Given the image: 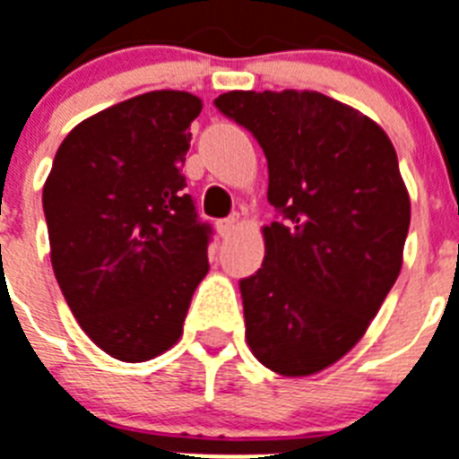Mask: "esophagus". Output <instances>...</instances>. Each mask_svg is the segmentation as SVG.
I'll list each match as a JSON object with an SVG mask.
<instances>
[{
	"label": "esophagus",
	"mask_w": 459,
	"mask_h": 459,
	"mask_svg": "<svg viewBox=\"0 0 459 459\" xmlns=\"http://www.w3.org/2000/svg\"><path fill=\"white\" fill-rule=\"evenodd\" d=\"M238 226H240V219H238V217L221 219V221H217L219 236H221V238H230V236H233V233H236Z\"/></svg>",
	"instance_id": "1"
}]
</instances>
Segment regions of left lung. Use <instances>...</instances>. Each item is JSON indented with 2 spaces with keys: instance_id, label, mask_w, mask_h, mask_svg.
<instances>
[{
  "instance_id": "1",
  "label": "left lung",
  "mask_w": 459,
  "mask_h": 459,
  "mask_svg": "<svg viewBox=\"0 0 459 459\" xmlns=\"http://www.w3.org/2000/svg\"><path fill=\"white\" fill-rule=\"evenodd\" d=\"M217 108L268 162L262 268L240 281L249 351L308 377L359 344L403 266L411 195L386 132L318 91H229Z\"/></svg>"
}]
</instances>
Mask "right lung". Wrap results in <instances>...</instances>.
Here are the masks:
<instances>
[{
  "mask_svg": "<svg viewBox=\"0 0 459 459\" xmlns=\"http://www.w3.org/2000/svg\"><path fill=\"white\" fill-rule=\"evenodd\" d=\"M203 100L158 89L82 120L44 181L51 266L87 337L125 363L177 344L210 271L181 174Z\"/></svg>",
  "mask_w": 459,
  "mask_h": 459,
  "instance_id": "right-lung-1",
  "label": "right lung"
}]
</instances>
